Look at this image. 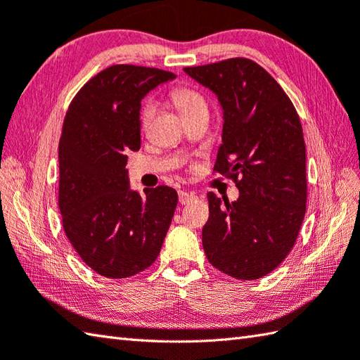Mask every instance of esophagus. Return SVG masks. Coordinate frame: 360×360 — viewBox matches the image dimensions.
Masks as SVG:
<instances>
[{"instance_id": "1", "label": "esophagus", "mask_w": 360, "mask_h": 360, "mask_svg": "<svg viewBox=\"0 0 360 360\" xmlns=\"http://www.w3.org/2000/svg\"><path fill=\"white\" fill-rule=\"evenodd\" d=\"M195 198H196V196H195L193 193H190V192H179V202H181V204H188V202H192Z\"/></svg>"}]
</instances>
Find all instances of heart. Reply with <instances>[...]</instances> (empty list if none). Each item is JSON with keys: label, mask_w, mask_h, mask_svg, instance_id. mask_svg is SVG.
Returning a JSON list of instances; mask_svg holds the SVG:
<instances>
[{"label": "heart", "mask_w": 360, "mask_h": 360, "mask_svg": "<svg viewBox=\"0 0 360 360\" xmlns=\"http://www.w3.org/2000/svg\"><path fill=\"white\" fill-rule=\"evenodd\" d=\"M170 98L184 118L198 110L207 109L206 98H204L201 91L190 86H186V84H178V86H174L170 90ZM153 114L154 105L151 104V101H143L142 108H140V123H142L143 128L150 123Z\"/></svg>", "instance_id": "obj_1"}]
</instances>
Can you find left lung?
Wrapping results in <instances>:
<instances>
[{
	"instance_id": "8db88e82",
	"label": "left lung",
	"mask_w": 360,
	"mask_h": 360,
	"mask_svg": "<svg viewBox=\"0 0 360 360\" xmlns=\"http://www.w3.org/2000/svg\"><path fill=\"white\" fill-rule=\"evenodd\" d=\"M184 72L218 96L224 123L214 172L240 192L232 202L207 193L204 252L224 274L259 279L287 257L306 214V145L298 112L276 79L251 59Z\"/></svg>"
}]
</instances>
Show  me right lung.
<instances>
[{"instance_id": "right-lung-1", "label": "right lung", "mask_w": 360, "mask_h": 360, "mask_svg": "<svg viewBox=\"0 0 360 360\" xmlns=\"http://www.w3.org/2000/svg\"><path fill=\"white\" fill-rule=\"evenodd\" d=\"M174 77L120 63L87 81L68 105L59 142L62 226L79 257L104 278L123 279L158 259L178 204L167 186L132 192L126 164L140 148V101Z\"/></svg>"}]
</instances>
